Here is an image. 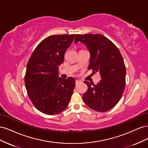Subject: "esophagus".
I'll list each match as a JSON object with an SVG mask.
<instances>
[{
    "label": "esophagus",
    "mask_w": 148,
    "mask_h": 148,
    "mask_svg": "<svg viewBox=\"0 0 148 148\" xmlns=\"http://www.w3.org/2000/svg\"><path fill=\"white\" fill-rule=\"evenodd\" d=\"M81 82H82L80 81V80H78V79H76V81H75L76 84H78L79 83H80Z\"/></svg>",
    "instance_id": "34e87169"
}]
</instances>
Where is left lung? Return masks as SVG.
I'll list each match as a JSON object with an SVG mask.
<instances>
[{"instance_id":"1","label":"left lung","mask_w":148,"mask_h":148,"mask_svg":"<svg viewBox=\"0 0 148 148\" xmlns=\"http://www.w3.org/2000/svg\"><path fill=\"white\" fill-rule=\"evenodd\" d=\"M79 41L90 53L89 70L101 78L97 84L84 82L88 90L83 94V101L91 109L104 112L117 104L124 91L126 69L123 57L115 44L102 34H77L75 43Z\"/></svg>"}]
</instances>
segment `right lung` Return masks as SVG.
Returning <instances> with one entry per match:
<instances>
[{
  "instance_id": "1",
  "label": "right lung",
  "mask_w": 148,
  "mask_h": 148,
  "mask_svg": "<svg viewBox=\"0 0 148 148\" xmlns=\"http://www.w3.org/2000/svg\"><path fill=\"white\" fill-rule=\"evenodd\" d=\"M75 34L53 35L36 47L26 66L25 83L31 101L47 115L57 114L68 106L75 86L72 77H59V67Z\"/></svg>"
}]
</instances>
